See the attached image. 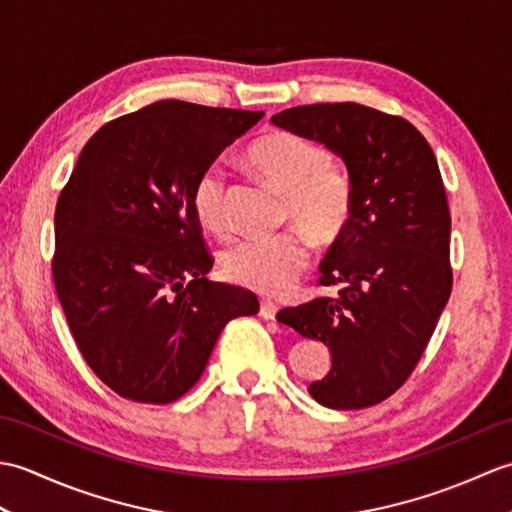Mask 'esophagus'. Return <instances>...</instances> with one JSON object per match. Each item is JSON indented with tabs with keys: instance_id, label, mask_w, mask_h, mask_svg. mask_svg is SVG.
I'll use <instances>...</instances> for the list:
<instances>
[{
	"instance_id": "obj_1",
	"label": "esophagus",
	"mask_w": 512,
	"mask_h": 512,
	"mask_svg": "<svg viewBox=\"0 0 512 512\" xmlns=\"http://www.w3.org/2000/svg\"><path fill=\"white\" fill-rule=\"evenodd\" d=\"M277 306L273 301H262L259 303V317H264L266 321H275V317H277Z\"/></svg>"
}]
</instances>
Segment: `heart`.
<instances>
[{"mask_svg":"<svg viewBox=\"0 0 512 512\" xmlns=\"http://www.w3.org/2000/svg\"><path fill=\"white\" fill-rule=\"evenodd\" d=\"M246 162L275 189L286 193V222L297 224L319 248L339 242L352 222L354 191L347 173L332 165L328 147L279 129L257 138L246 149ZM191 206L206 231L228 233V180L220 165H209L198 173L191 189ZM302 234L292 228L273 237L242 239L228 246L222 255L224 275L259 295H279L308 264V238Z\"/></svg>","mask_w":512,"mask_h":512,"instance_id":"1","label":"heart"}]
</instances>
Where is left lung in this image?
<instances>
[{"mask_svg":"<svg viewBox=\"0 0 512 512\" xmlns=\"http://www.w3.org/2000/svg\"><path fill=\"white\" fill-rule=\"evenodd\" d=\"M273 123L341 156L354 191L352 222L321 262L319 284L336 292L281 310L277 321L330 347V372L308 387L314 400L378 405L405 385L451 295L438 160L409 121L367 105L290 107Z\"/></svg>","mask_w":512,"mask_h":512,"instance_id":"obj_1","label":"left lung"}]
</instances>
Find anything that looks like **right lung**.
<instances>
[{
  "label": "right lung",
  "instance_id": "obj_1",
  "mask_svg": "<svg viewBox=\"0 0 512 512\" xmlns=\"http://www.w3.org/2000/svg\"><path fill=\"white\" fill-rule=\"evenodd\" d=\"M262 116L158 101L83 147L54 213L52 277L85 363L118 396L178 400L224 325L257 314L253 292L206 279L213 257L191 189Z\"/></svg>",
  "mask_w": 512,
  "mask_h": 512
}]
</instances>
